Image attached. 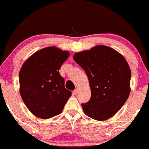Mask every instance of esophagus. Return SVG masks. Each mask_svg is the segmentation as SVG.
Listing matches in <instances>:
<instances>
[{
    "label": "esophagus",
    "instance_id": "esophagus-1",
    "mask_svg": "<svg viewBox=\"0 0 149 149\" xmlns=\"http://www.w3.org/2000/svg\"><path fill=\"white\" fill-rule=\"evenodd\" d=\"M77 93H78V90L77 89H75L74 91H73V94L75 95H77Z\"/></svg>",
    "mask_w": 149,
    "mask_h": 149
}]
</instances>
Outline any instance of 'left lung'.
<instances>
[{
  "instance_id": "left-lung-1",
  "label": "left lung",
  "mask_w": 149,
  "mask_h": 149,
  "mask_svg": "<svg viewBox=\"0 0 149 149\" xmlns=\"http://www.w3.org/2000/svg\"><path fill=\"white\" fill-rule=\"evenodd\" d=\"M73 59L86 72L91 97L82 103L91 118L105 120L122 108L130 95L131 72L125 58L113 49L99 45L75 54Z\"/></svg>"
}]
</instances>
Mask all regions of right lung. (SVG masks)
<instances>
[{
  "instance_id": "right-lung-1",
  "label": "right lung",
  "mask_w": 149,
  "mask_h": 149,
  "mask_svg": "<svg viewBox=\"0 0 149 149\" xmlns=\"http://www.w3.org/2000/svg\"><path fill=\"white\" fill-rule=\"evenodd\" d=\"M69 56L68 52L47 47L31 56L20 70V94L27 108L39 118L60 114L72 95L59 71Z\"/></svg>"
}]
</instances>
